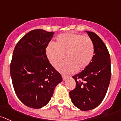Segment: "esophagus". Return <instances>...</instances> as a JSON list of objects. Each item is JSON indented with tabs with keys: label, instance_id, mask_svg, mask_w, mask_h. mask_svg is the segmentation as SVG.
I'll list each match as a JSON object with an SVG mask.
<instances>
[{
	"label": "esophagus",
	"instance_id": "obj_1",
	"mask_svg": "<svg viewBox=\"0 0 121 121\" xmlns=\"http://www.w3.org/2000/svg\"><path fill=\"white\" fill-rule=\"evenodd\" d=\"M68 77L67 76H65V75H62V78H63V81H65L66 79V78Z\"/></svg>",
	"mask_w": 121,
	"mask_h": 121
}]
</instances>
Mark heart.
<instances>
[{"label": "heart", "instance_id": "b5f03b06", "mask_svg": "<svg viewBox=\"0 0 121 121\" xmlns=\"http://www.w3.org/2000/svg\"><path fill=\"white\" fill-rule=\"evenodd\" d=\"M46 53L51 64H59L57 69L64 73L86 69L93 59L95 46L91 38L76 33H65L58 35L55 44L50 43L46 49Z\"/></svg>", "mask_w": 121, "mask_h": 121}]
</instances>
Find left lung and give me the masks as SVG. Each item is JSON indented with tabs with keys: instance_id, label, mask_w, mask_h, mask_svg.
<instances>
[{
	"instance_id": "left-lung-1",
	"label": "left lung",
	"mask_w": 121,
	"mask_h": 121,
	"mask_svg": "<svg viewBox=\"0 0 121 121\" xmlns=\"http://www.w3.org/2000/svg\"><path fill=\"white\" fill-rule=\"evenodd\" d=\"M86 32L94 43L95 56L86 69L72 77L76 87L69 92L72 103L82 111L94 109L102 102L111 75V60L106 46L97 34Z\"/></svg>"
}]
</instances>
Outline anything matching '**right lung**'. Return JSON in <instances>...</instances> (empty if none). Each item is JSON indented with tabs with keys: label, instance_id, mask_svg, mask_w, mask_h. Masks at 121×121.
<instances>
[{
	"label": "right lung",
	"instance_id": "add662e5",
	"mask_svg": "<svg viewBox=\"0 0 121 121\" xmlns=\"http://www.w3.org/2000/svg\"><path fill=\"white\" fill-rule=\"evenodd\" d=\"M54 34L40 29L31 30L19 40L13 51L10 71L14 89L19 100L30 108L46 105L62 81L46 53Z\"/></svg>",
	"mask_w": 121,
	"mask_h": 121
}]
</instances>
